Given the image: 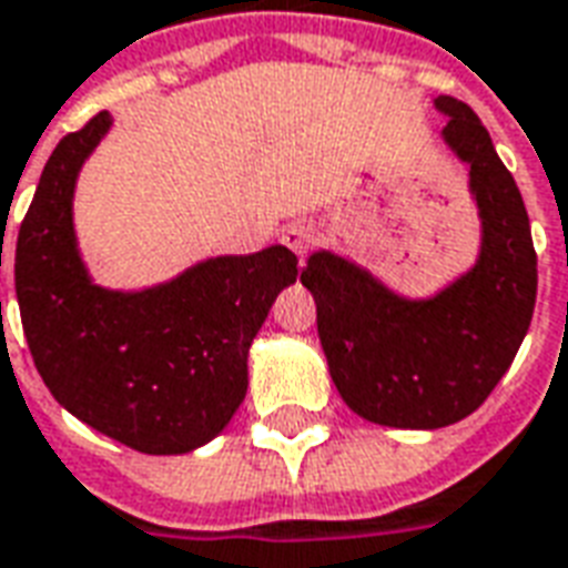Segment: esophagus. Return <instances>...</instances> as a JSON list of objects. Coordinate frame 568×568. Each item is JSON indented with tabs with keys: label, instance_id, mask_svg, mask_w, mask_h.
Instances as JSON below:
<instances>
[{
	"label": "esophagus",
	"instance_id": "obj_1",
	"mask_svg": "<svg viewBox=\"0 0 568 568\" xmlns=\"http://www.w3.org/2000/svg\"><path fill=\"white\" fill-rule=\"evenodd\" d=\"M316 241V229H313V222H292V225H285L283 229V243L297 255H306L310 246Z\"/></svg>",
	"mask_w": 568,
	"mask_h": 568
}]
</instances>
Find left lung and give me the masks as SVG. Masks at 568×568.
<instances>
[{
    "label": "left lung",
    "mask_w": 568,
    "mask_h": 568,
    "mask_svg": "<svg viewBox=\"0 0 568 568\" xmlns=\"http://www.w3.org/2000/svg\"><path fill=\"white\" fill-rule=\"evenodd\" d=\"M443 141L469 168L481 220L476 264L430 297H406L331 250L306 258L331 379L352 413L382 427L436 430L473 415L506 376L536 306V250L515 178L473 108L434 99Z\"/></svg>",
    "instance_id": "left-lung-1"
}]
</instances>
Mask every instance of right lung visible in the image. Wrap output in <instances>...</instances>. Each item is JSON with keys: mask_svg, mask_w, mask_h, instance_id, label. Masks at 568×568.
Wrapping results in <instances>:
<instances>
[{"mask_svg": "<svg viewBox=\"0 0 568 568\" xmlns=\"http://www.w3.org/2000/svg\"><path fill=\"white\" fill-rule=\"evenodd\" d=\"M113 125L102 111L62 138L20 225L14 288L41 379L74 418L144 455H186L225 430L246 397L250 346L297 255H216L141 292L90 276L74 234V186ZM2 267V246H0Z\"/></svg>", "mask_w": 568, "mask_h": 568, "instance_id": "obj_1", "label": "right lung"}]
</instances>
